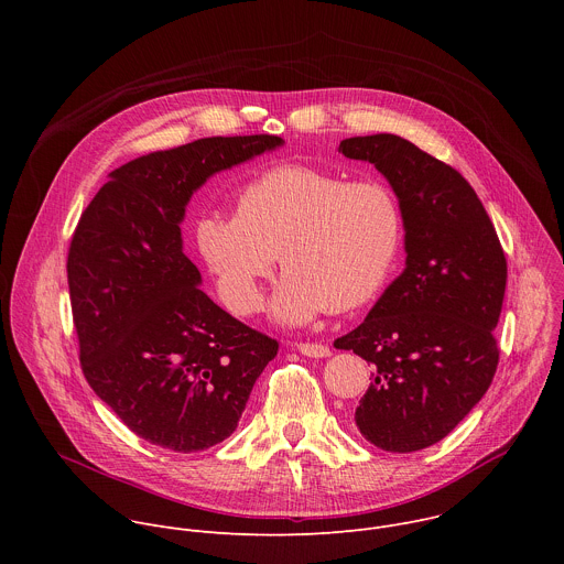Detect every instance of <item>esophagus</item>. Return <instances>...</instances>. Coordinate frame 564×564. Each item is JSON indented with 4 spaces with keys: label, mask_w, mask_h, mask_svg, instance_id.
Masks as SVG:
<instances>
[{
    "label": "esophagus",
    "mask_w": 564,
    "mask_h": 564,
    "mask_svg": "<svg viewBox=\"0 0 564 564\" xmlns=\"http://www.w3.org/2000/svg\"><path fill=\"white\" fill-rule=\"evenodd\" d=\"M294 348L305 355V357H314V359H324V357H330V348L324 346V344H294Z\"/></svg>",
    "instance_id": "obj_1"
}]
</instances>
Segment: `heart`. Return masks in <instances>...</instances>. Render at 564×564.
<instances>
[{"label":"heart","mask_w":564,"mask_h":564,"mask_svg":"<svg viewBox=\"0 0 564 564\" xmlns=\"http://www.w3.org/2000/svg\"><path fill=\"white\" fill-rule=\"evenodd\" d=\"M194 240L234 314L261 307L279 257L285 279L272 316L303 326L379 294L404 246V209L379 181L350 183L316 167L281 165L238 192L236 214L200 216Z\"/></svg>","instance_id":"heart-1"}]
</instances>
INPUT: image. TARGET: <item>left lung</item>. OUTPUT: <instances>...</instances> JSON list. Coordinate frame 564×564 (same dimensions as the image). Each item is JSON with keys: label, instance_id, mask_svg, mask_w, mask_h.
<instances>
[{"label": "left lung", "instance_id": "obj_1", "mask_svg": "<svg viewBox=\"0 0 564 564\" xmlns=\"http://www.w3.org/2000/svg\"><path fill=\"white\" fill-rule=\"evenodd\" d=\"M339 153L375 165L404 209L406 268L335 348L372 364L355 411L377 448L413 453L444 440L489 390L507 288L496 227L459 172L413 142L357 135Z\"/></svg>", "mask_w": 564, "mask_h": 564}]
</instances>
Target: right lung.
<instances>
[{
    "mask_svg": "<svg viewBox=\"0 0 564 564\" xmlns=\"http://www.w3.org/2000/svg\"><path fill=\"white\" fill-rule=\"evenodd\" d=\"M279 135L200 138L113 170L79 216L68 292L79 364L138 437L176 453L229 437L279 344L218 307L183 252L181 223L214 174Z\"/></svg>",
    "mask_w": 564,
    "mask_h": 564,
    "instance_id": "add662e5",
    "label": "right lung"
}]
</instances>
